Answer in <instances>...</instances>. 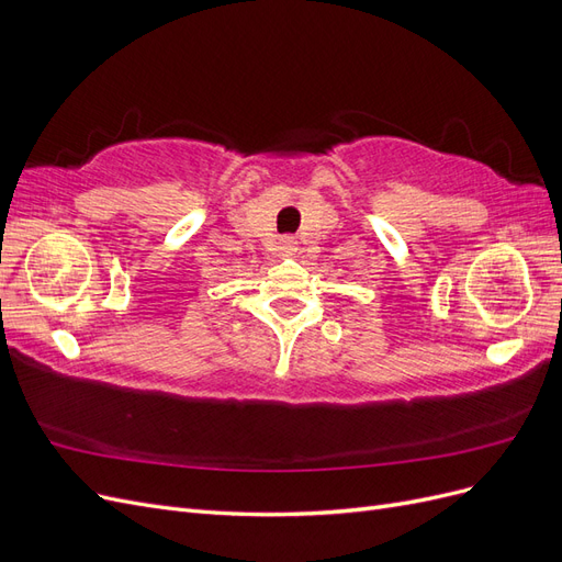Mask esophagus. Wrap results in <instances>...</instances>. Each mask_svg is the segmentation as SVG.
Returning <instances> with one entry per match:
<instances>
[{"instance_id":"esophagus-1","label":"esophagus","mask_w":562,"mask_h":562,"mask_svg":"<svg viewBox=\"0 0 562 562\" xmlns=\"http://www.w3.org/2000/svg\"><path fill=\"white\" fill-rule=\"evenodd\" d=\"M281 248H283V252H288V255H295V252H297L295 236H283V239H281Z\"/></svg>"}]
</instances>
